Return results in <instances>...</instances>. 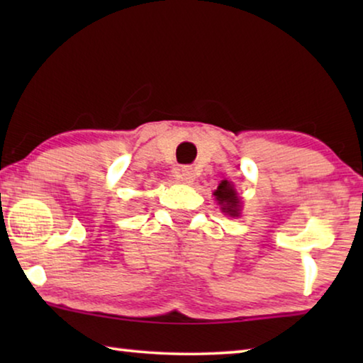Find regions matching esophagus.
Instances as JSON below:
<instances>
[{"label": "esophagus", "instance_id": "1", "mask_svg": "<svg viewBox=\"0 0 363 363\" xmlns=\"http://www.w3.org/2000/svg\"><path fill=\"white\" fill-rule=\"evenodd\" d=\"M179 177H181V181H184L186 184H192V182L195 181V173H194V169L190 168V167H184V168L181 169V174H179Z\"/></svg>", "mask_w": 363, "mask_h": 363}]
</instances>
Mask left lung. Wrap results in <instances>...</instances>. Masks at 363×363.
Listing matches in <instances>:
<instances>
[{"label": "left lung", "instance_id": "obj_1", "mask_svg": "<svg viewBox=\"0 0 363 363\" xmlns=\"http://www.w3.org/2000/svg\"><path fill=\"white\" fill-rule=\"evenodd\" d=\"M218 203L220 205V210L229 214V216H238L240 214V199L232 187V184L223 181L219 184L216 192H214Z\"/></svg>", "mask_w": 363, "mask_h": 363}]
</instances>
